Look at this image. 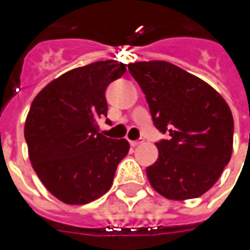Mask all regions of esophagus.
<instances>
[{
	"mask_svg": "<svg viewBox=\"0 0 250 250\" xmlns=\"http://www.w3.org/2000/svg\"><path fill=\"white\" fill-rule=\"evenodd\" d=\"M142 143H145V139H142V138L138 140H130V145H132V146H139Z\"/></svg>",
	"mask_w": 250,
	"mask_h": 250,
	"instance_id": "esophagus-1",
	"label": "esophagus"
}]
</instances>
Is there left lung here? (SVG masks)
Here are the masks:
<instances>
[{"instance_id":"left-lung-1","label":"left lung","mask_w":250,"mask_h":250,"mask_svg":"<svg viewBox=\"0 0 250 250\" xmlns=\"http://www.w3.org/2000/svg\"><path fill=\"white\" fill-rule=\"evenodd\" d=\"M149 103L153 124L168 139L156 143L146 168L150 185L167 199L202 196L229 163L234 118L226 100L197 76L166 61L128 63Z\"/></svg>"}]
</instances>
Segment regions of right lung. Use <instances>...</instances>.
<instances>
[{"label": "right lung", "mask_w": 250, "mask_h": 250, "mask_svg": "<svg viewBox=\"0 0 250 250\" xmlns=\"http://www.w3.org/2000/svg\"><path fill=\"white\" fill-rule=\"evenodd\" d=\"M125 71V63L111 60L76 68L48 83L30 105L24 124L29 157L44 187L63 203L86 205L103 196L129 151L128 140L107 138L97 125L107 117V86Z\"/></svg>", "instance_id": "1"}]
</instances>
